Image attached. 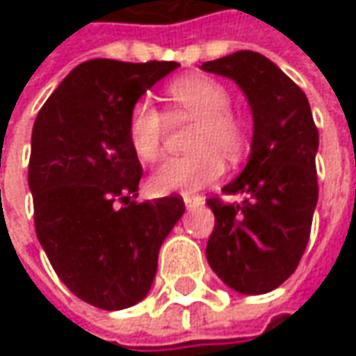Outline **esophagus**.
Masks as SVG:
<instances>
[{"label": "esophagus", "mask_w": 356, "mask_h": 356, "mask_svg": "<svg viewBox=\"0 0 356 356\" xmlns=\"http://www.w3.org/2000/svg\"><path fill=\"white\" fill-rule=\"evenodd\" d=\"M184 204L186 208H198L204 204V198L202 196H192V194H184Z\"/></svg>", "instance_id": "esophagus-1"}]
</instances>
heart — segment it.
Instances as JSON below:
<instances>
[{
  "label": "heart",
  "mask_w": 356,
  "mask_h": 356,
  "mask_svg": "<svg viewBox=\"0 0 356 356\" xmlns=\"http://www.w3.org/2000/svg\"><path fill=\"white\" fill-rule=\"evenodd\" d=\"M168 120H196L190 132L188 150L192 154L164 160L158 166L150 188L156 194L194 192L216 182L224 172V160L239 162L248 150V124L234 113L226 85L212 76L192 75L176 79L164 90ZM166 117L148 101L132 104L127 134L132 152L143 162H154L162 152Z\"/></svg>",
  "instance_id": "b5f03b06"
}]
</instances>
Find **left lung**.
Here are the masks:
<instances>
[{
	"label": "left lung",
	"instance_id": "obj_1",
	"mask_svg": "<svg viewBox=\"0 0 356 356\" xmlns=\"http://www.w3.org/2000/svg\"><path fill=\"white\" fill-rule=\"evenodd\" d=\"M202 69L234 79L253 115L248 166L222 188L243 200H206L216 216L206 257L238 293H267L293 273L307 248L319 198V132L305 92L264 55L238 51Z\"/></svg>",
	"mask_w": 356,
	"mask_h": 356
}]
</instances>
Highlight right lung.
Masks as SVG:
<instances>
[{"label":"right lung","instance_id":"obj_1","mask_svg":"<svg viewBox=\"0 0 356 356\" xmlns=\"http://www.w3.org/2000/svg\"><path fill=\"white\" fill-rule=\"evenodd\" d=\"M174 61L81 63L35 118L29 158L35 234L59 280L95 307L146 297L158 252L184 213L178 194L136 202L143 166L127 120Z\"/></svg>","mask_w":356,"mask_h":356}]
</instances>
